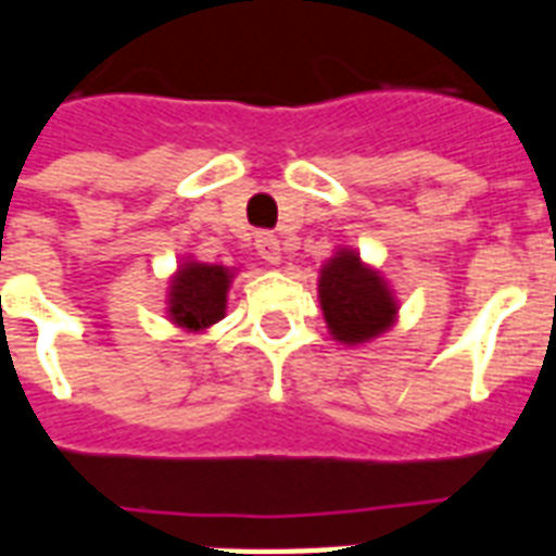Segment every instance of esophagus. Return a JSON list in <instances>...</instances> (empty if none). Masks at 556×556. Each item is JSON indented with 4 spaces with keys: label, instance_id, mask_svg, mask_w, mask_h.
<instances>
[{
    "label": "esophagus",
    "instance_id": "1",
    "mask_svg": "<svg viewBox=\"0 0 556 556\" xmlns=\"http://www.w3.org/2000/svg\"><path fill=\"white\" fill-rule=\"evenodd\" d=\"M256 253H260L262 260L268 262V265H279L282 260V248H279V239L274 233H256Z\"/></svg>",
    "mask_w": 556,
    "mask_h": 556
}]
</instances>
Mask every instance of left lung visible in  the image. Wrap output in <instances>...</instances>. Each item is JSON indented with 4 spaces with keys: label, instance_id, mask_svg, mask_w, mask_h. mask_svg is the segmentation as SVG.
Returning a JSON list of instances; mask_svg holds the SVG:
<instances>
[{
    "label": "left lung",
    "instance_id": "8db88e82",
    "mask_svg": "<svg viewBox=\"0 0 556 556\" xmlns=\"http://www.w3.org/2000/svg\"><path fill=\"white\" fill-rule=\"evenodd\" d=\"M317 294L331 338L346 346L369 343L397 317V303L387 279L364 265L361 256L349 248H340L323 265Z\"/></svg>",
    "mask_w": 556,
    "mask_h": 556
}]
</instances>
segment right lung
<instances>
[{
    "instance_id": "obj_1",
    "label": "right lung",
    "mask_w": 556,
    "mask_h": 556,
    "mask_svg": "<svg viewBox=\"0 0 556 556\" xmlns=\"http://www.w3.org/2000/svg\"><path fill=\"white\" fill-rule=\"evenodd\" d=\"M233 270L187 260L169 279L167 314L185 331H204L225 317Z\"/></svg>"
}]
</instances>
